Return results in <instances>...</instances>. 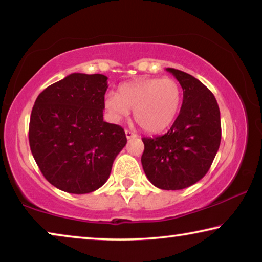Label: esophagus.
Instances as JSON below:
<instances>
[{
    "label": "esophagus",
    "instance_id": "esophagus-1",
    "mask_svg": "<svg viewBox=\"0 0 262 262\" xmlns=\"http://www.w3.org/2000/svg\"><path fill=\"white\" fill-rule=\"evenodd\" d=\"M125 133H126V137L128 140H130V139H134V137H136L137 135L135 134V133H133V132H130V130H128V129H126L125 130Z\"/></svg>",
    "mask_w": 262,
    "mask_h": 262
}]
</instances>
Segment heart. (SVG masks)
<instances>
[{"label": "heart", "instance_id": "heart-1", "mask_svg": "<svg viewBox=\"0 0 262 262\" xmlns=\"http://www.w3.org/2000/svg\"><path fill=\"white\" fill-rule=\"evenodd\" d=\"M181 104V88L172 78H148L126 83L118 94L105 96V107L113 120L134 110L135 121L149 133L162 132L172 125Z\"/></svg>", "mask_w": 262, "mask_h": 262}]
</instances>
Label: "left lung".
Segmentation results:
<instances>
[{
  "label": "left lung",
  "mask_w": 262,
  "mask_h": 262,
  "mask_svg": "<svg viewBox=\"0 0 262 262\" xmlns=\"http://www.w3.org/2000/svg\"><path fill=\"white\" fill-rule=\"evenodd\" d=\"M166 70L183 88V105L166 134L142 139L141 162L154 186L177 190L198 183L210 168L221 143V117L215 97L205 84L181 70Z\"/></svg>",
  "instance_id": "8db88e82"
}]
</instances>
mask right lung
<instances>
[{"label": "right lung", "instance_id": "right-lung-1", "mask_svg": "<svg viewBox=\"0 0 262 262\" xmlns=\"http://www.w3.org/2000/svg\"><path fill=\"white\" fill-rule=\"evenodd\" d=\"M107 88L105 75L74 73L35 99L31 152L43 177L63 192L85 194L101 187L127 143L122 127L104 121Z\"/></svg>", "mask_w": 262, "mask_h": 262}]
</instances>
